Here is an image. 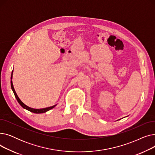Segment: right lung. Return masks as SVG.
I'll list each match as a JSON object with an SVG mask.
<instances>
[{
    "label": "right lung",
    "instance_id": "obj_1",
    "mask_svg": "<svg viewBox=\"0 0 155 155\" xmlns=\"http://www.w3.org/2000/svg\"><path fill=\"white\" fill-rule=\"evenodd\" d=\"M12 74H11V79H12ZM11 84L12 90V91H13V92H14V95H15V97L16 99H17V101H18V102H19V104L21 105V106H22L24 109H27L28 110H29V111H30V112H33V113L40 114V113H45V112H47V111H48V110H50V109L54 108V107L56 106V105H53V106H51V107H46V108H44V109H36L31 108V107L27 106L26 105L24 104L20 100V99L19 98V97L18 96L17 94H16V92H15V90H14V86H13V84H12V80H11Z\"/></svg>",
    "mask_w": 155,
    "mask_h": 155
}]
</instances>
